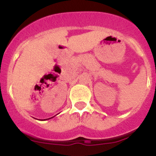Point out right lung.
Here are the masks:
<instances>
[{
  "label": "right lung",
  "mask_w": 156,
  "mask_h": 156,
  "mask_svg": "<svg viewBox=\"0 0 156 156\" xmlns=\"http://www.w3.org/2000/svg\"><path fill=\"white\" fill-rule=\"evenodd\" d=\"M51 118H53V117H51ZM51 118H48V119H44V120H48V119H51ZM40 120H41V119H40ZM43 120V119H42Z\"/></svg>",
  "instance_id": "1"
}]
</instances>
